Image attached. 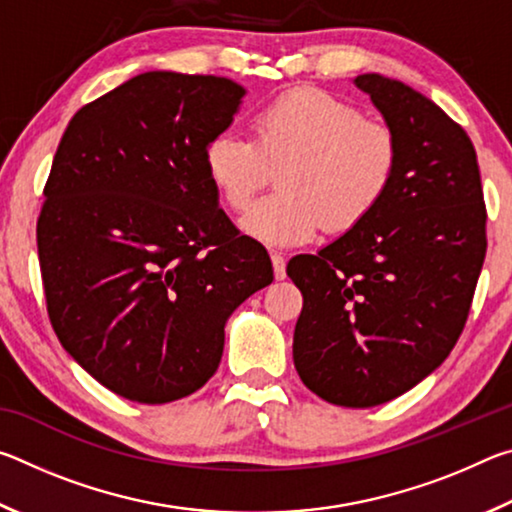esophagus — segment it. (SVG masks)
<instances>
[{"label": "esophagus", "instance_id": "1", "mask_svg": "<svg viewBox=\"0 0 512 512\" xmlns=\"http://www.w3.org/2000/svg\"><path fill=\"white\" fill-rule=\"evenodd\" d=\"M271 262H273L275 280H284V277H287V259L282 257V253H277V250H273Z\"/></svg>", "mask_w": 512, "mask_h": 512}]
</instances>
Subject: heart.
<instances>
[{
  "label": "heart",
  "mask_w": 512,
  "mask_h": 512,
  "mask_svg": "<svg viewBox=\"0 0 512 512\" xmlns=\"http://www.w3.org/2000/svg\"><path fill=\"white\" fill-rule=\"evenodd\" d=\"M400 137L354 103L323 90H293L250 117V140L221 131L203 164L230 210H244L277 173V192L257 201L241 230L268 246L305 244L327 223L350 230L377 210L400 169Z\"/></svg>",
  "instance_id": "b5f03b06"
}]
</instances>
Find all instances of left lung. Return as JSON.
<instances>
[{"instance_id": "obj_1", "label": "left lung", "mask_w": 512, "mask_h": 512, "mask_svg": "<svg viewBox=\"0 0 512 512\" xmlns=\"http://www.w3.org/2000/svg\"><path fill=\"white\" fill-rule=\"evenodd\" d=\"M357 88L400 137V169L379 207L287 275L302 293L293 363L325 402L368 409L436 370L461 336L485 259L472 140L409 85L361 74Z\"/></svg>"}]
</instances>
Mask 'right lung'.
<instances>
[{
	"label": "right lung",
	"instance_id": "1",
	"mask_svg": "<svg viewBox=\"0 0 512 512\" xmlns=\"http://www.w3.org/2000/svg\"><path fill=\"white\" fill-rule=\"evenodd\" d=\"M244 94L223 76L146 72L83 106L58 144L36 228L47 314L126 400L205 386L225 320L273 282L266 248L239 235L203 164Z\"/></svg>",
	"mask_w": 512,
	"mask_h": 512
}]
</instances>
